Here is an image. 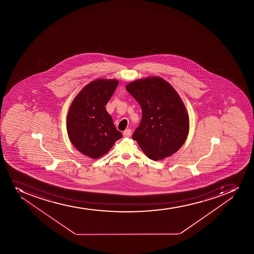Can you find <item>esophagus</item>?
Wrapping results in <instances>:
<instances>
[{"label": "esophagus", "mask_w": 254, "mask_h": 254, "mask_svg": "<svg viewBox=\"0 0 254 254\" xmlns=\"http://www.w3.org/2000/svg\"><path fill=\"white\" fill-rule=\"evenodd\" d=\"M123 136L125 137H130L131 136V129H127L125 131H123Z\"/></svg>", "instance_id": "1"}]
</instances>
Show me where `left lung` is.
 I'll return each instance as SVG.
<instances>
[{"label": "left lung", "mask_w": 254, "mask_h": 254, "mask_svg": "<svg viewBox=\"0 0 254 254\" xmlns=\"http://www.w3.org/2000/svg\"><path fill=\"white\" fill-rule=\"evenodd\" d=\"M126 89L142 111L141 123L132 138L144 153L153 161L176 153L185 143L190 130L188 112L176 89L156 76L132 81Z\"/></svg>", "instance_id": "1"}]
</instances>
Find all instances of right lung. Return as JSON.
<instances>
[{"label":"right lung","instance_id":"obj_1","mask_svg":"<svg viewBox=\"0 0 254 254\" xmlns=\"http://www.w3.org/2000/svg\"><path fill=\"white\" fill-rule=\"evenodd\" d=\"M118 85L117 79L92 81L77 94L68 109V138L78 151L90 158L105 155L123 136L105 108Z\"/></svg>","mask_w":254,"mask_h":254}]
</instances>
